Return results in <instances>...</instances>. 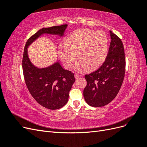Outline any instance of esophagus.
Segmentation results:
<instances>
[{"instance_id":"esophagus-1","label":"esophagus","mask_w":147,"mask_h":147,"mask_svg":"<svg viewBox=\"0 0 147 147\" xmlns=\"http://www.w3.org/2000/svg\"><path fill=\"white\" fill-rule=\"evenodd\" d=\"M75 78H76V79H78V78L82 77V75H78L77 74H75Z\"/></svg>"}]
</instances>
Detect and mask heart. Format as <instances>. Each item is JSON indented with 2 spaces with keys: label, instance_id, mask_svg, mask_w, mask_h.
Instances as JSON below:
<instances>
[{
  "label": "heart",
  "instance_id": "obj_1",
  "mask_svg": "<svg viewBox=\"0 0 147 147\" xmlns=\"http://www.w3.org/2000/svg\"><path fill=\"white\" fill-rule=\"evenodd\" d=\"M109 42L106 34L88 29H80L71 33L65 44L59 46V55L64 65L71 69L75 60L78 61L75 68L78 70L86 69L93 70L105 61L108 51Z\"/></svg>",
  "mask_w": 147,
  "mask_h": 147
}]
</instances>
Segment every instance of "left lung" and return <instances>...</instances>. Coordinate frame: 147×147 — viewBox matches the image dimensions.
<instances>
[{"label": "left lung", "instance_id": "1", "mask_svg": "<svg viewBox=\"0 0 147 147\" xmlns=\"http://www.w3.org/2000/svg\"><path fill=\"white\" fill-rule=\"evenodd\" d=\"M111 42L106 59L100 67L84 78L87 85L83 90L86 103L94 107L112 102L121 88L125 74L126 59L122 41L110 30Z\"/></svg>", "mask_w": 147, "mask_h": 147}]
</instances>
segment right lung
<instances>
[{
	"instance_id": "1",
	"label": "right lung",
	"mask_w": 147,
	"mask_h": 147,
	"mask_svg": "<svg viewBox=\"0 0 147 147\" xmlns=\"http://www.w3.org/2000/svg\"><path fill=\"white\" fill-rule=\"evenodd\" d=\"M67 26L63 24L40 29L28 40L24 47L22 65L26 86L34 99L48 109H59L67 103L69 91L75 81L74 74L64 69L59 62L47 67H37L29 58L28 48L43 34L61 37Z\"/></svg>"
}]
</instances>
